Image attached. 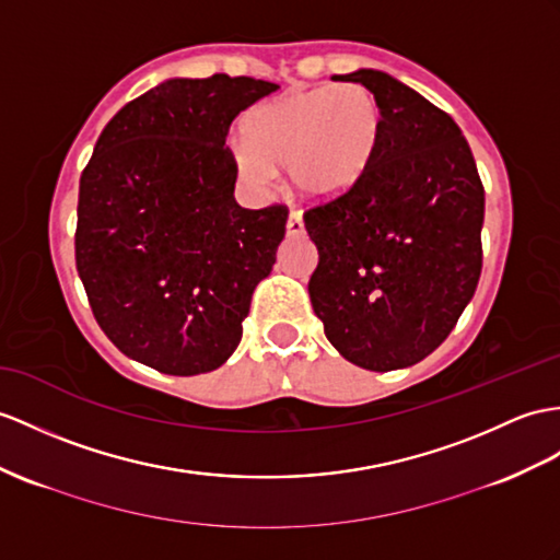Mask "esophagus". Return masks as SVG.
<instances>
[{
    "label": "esophagus",
    "instance_id": "1",
    "mask_svg": "<svg viewBox=\"0 0 560 560\" xmlns=\"http://www.w3.org/2000/svg\"><path fill=\"white\" fill-rule=\"evenodd\" d=\"M288 235L290 237L304 235V218H302V213H296V211L290 213V218H288Z\"/></svg>",
    "mask_w": 560,
    "mask_h": 560
}]
</instances>
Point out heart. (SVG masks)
<instances>
[{
    "label": "heart",
    "mask_w": 560,
    "mask_h": 560,
    "mask_svg": "<svg viewBox=\"0 0 560 560\" xmlns=\"http://www.w3.org/2000/svg\"><path fill=\"white\" fill-rule=\"evenodd\" d=\"M383 130L375 94L359 83L323 85L252 108L244 142L233 147L242 180L270 185L288 168L290 185L308 201L347 195L368 171Z\"/></svg>",
    "instance_id": "1"
}]
</instances>
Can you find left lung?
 Wrapping results in <instances>:
<instances>
[{"label":"left lung","mask_w":560,"mask_h":560,"mask_svg":"<svg viewBox=\"0 0 560 560\" xmlns=\"http://www.w3.org/2000/svg\"><path fill=\"white\" fill-rule=\"evenodd\" d=\"M332 80L371 90L383 130L361 180L304 213L308 294L347 361L397 371L430 357L475 294L485 187L454 118L420 92L375 68Z\"/></svg>","instance_id":"obj_1"}]
</instances>
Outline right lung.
<instances>
[{"instance_id": "add662e5", "label": "right lung", "mask_w": 560, "mask_h": 560, "mask_svg": "<svg viewBox=\"0 0 560 560\" xmlns=\"http://www.w3.org/2000/svg\"><path fill=\"white\" fill-rule=\"evenodd\" d=\"M254 78H168L106 122L80 175L75 266L94 318L166 375L221 368L242 339L288 209H242L230 122L276 92Z\"/></svg>"}]
</instances>
